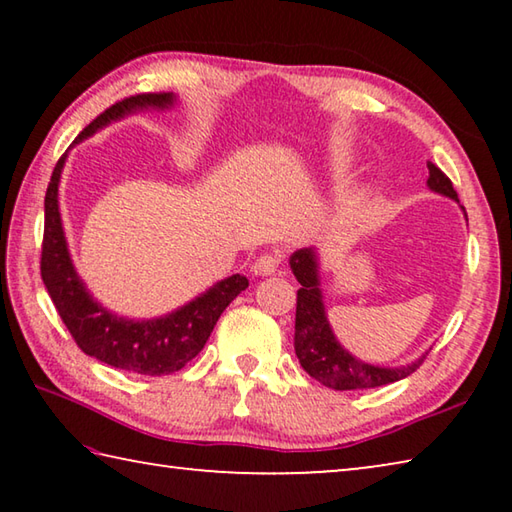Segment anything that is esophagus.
Segmentation results:
<instances>
[{
  "mask_svg": "<svg viewBox=\"0 0 512 512\" xmlns=\"http://www.w3.org/2000/svg\"><path fill=\"white\" fill-rule=\"evenodd\" d=\"M280 264H282V257L280 255H273V253L259 255L255 259V264H253V273L255 275H262V277L273 275L277 268H280Z\"/></svg>",
  "mask_w": 512,
  "mask_h": 512,
  "instance_id": "34e87169",
  "label": "esophagus"
}]
</instances>
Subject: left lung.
<instances>
[{
	"label": "left lung",
	"instance_id": "1",
	"mask_svg": "<svg viewBox=\"0 0 512 512\" xmlns=\"http://www.w3.org/2000/svg\"><path fill=\"white\" fill-rule=\"evenodd\" d=\"M427 167V185L431 192L458 201L452 180H449L433 162H427ZM289 264L293 275H296V280L300 282L293 345H296L300 366L309 372V377H314L327 388H334V391H357V388H377L393 384V381L409 377L411 372L422 366V361L429 352H424L418 361L406 363V366L400 368L372 366V363L352 357V354L336 341L332 327H329V320L325 316L316 248L296 250V253L291 255Z\"/></svg>",
	"mask_w": 512,
	"mask_h": 512
}]
</instances>
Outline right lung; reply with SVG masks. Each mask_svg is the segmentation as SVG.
<instances>
[{"label": "right lung", "mask_w": 512, "mask_h": 512, "mask_svg": "<svg viewBox=\"0 0 512 512\" xmlns=\"http://www.w3.org/2000/svg\"><path fill=\"white\" fill-rule=\"evenodd\" d=\"M173 101L176 97L171 92H144L117 101L115 106L101 112L90 126H85L74 144L88 140L99 128L131 115L135 110H164L171 108ZM65 160L67 153L60 155L56 162L45 194V237H42L40 257L42 282L54 300L58 316L63 318L72 339L85 354L112 368L151 377L171 375V372L185 368L203 350L223 309L248 287V280L239 273L225 277L187 305L151 320L121 318L101 307L85 289L67 250L58 210V183Z\"/></svg>", "instance_id": "obj_1"}]
</instances>
